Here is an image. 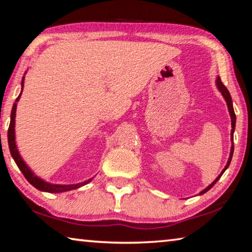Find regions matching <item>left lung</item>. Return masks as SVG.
Segmentation results:
<instances>
[{
    "mask_svg": "<svg viewBox=\"0 0 252 252\" xmlns=\"http://www.w3.org/2000/svg\"><path fill=\"white\" fill-rule=\"evenodd\" d=\"M216 84H217V87H218L219 91L221 92V94L223 95V97H224L225 102H227V105H228V110H229L230 117H231V126H232V130H231V141L233 142V132H234V129H236V114H234V110H233V105H232L231 95H230V93H229V91H228V89L224 87V85H223V83H222V82H221V79H220V76H218V78H217ZM233 149H234V148H233V143H232V146H231V150H230V157H229L228 162H227V164H225L224 169L222 170V171H221V173L219 174V176L217 177L216 180L213 181V182L211 183V185H209V186L206 188V189L202 190L201 192H200V194H203V193H206L207 191L210 190L211 188L216 185V182L218 181L219 179L221 178V176H222V174H223V172L225 171V170L228 169L229 164H230V162H231V159H232V155H233Z\"/></svg>",
    "mask_w": 252,
    "mask_h": 252,
    "instance_id": "1",
    "label": "left lung"
}]
</instances>
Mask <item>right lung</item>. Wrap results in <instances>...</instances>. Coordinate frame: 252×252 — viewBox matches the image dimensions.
Listing matches in <instances>:
<instances>
[{
  "mask_svg": "<svg viewBox=\"0 0 252 252\" xmlns=\"http://www.w3.org/2000/svg\"><path fill=\"white\" fill-rule=\"evenodd\" d=\"M22 90H21L20 95L16 97V100L13 104V108H12V112H11V122H10V126H8V131H7V141H8V148H10V152L13 159L15 161L16 165H18L19 169L22 171L23 176L25 179L31 183V185L36 188L37 190L40 191H45V192H50V193H59V192H65V191H70L73 189H78V188L85 186L87 183L92 181V178L89 179V180H85L83 182L76 183V185H53V183H49L44 180H42L41 178L34 174V172L30 169L27 163L23 161L22 158H21L20 153L18 151V148H16V143H15V112H16V103H18L21 94L23 92V87H24V76L22 78Z\"/></svg>",
  "mask_w": 252,
  "mask_h": 252,
  "instance_id": "1",
  "label": "right lung"
}]
</instances>
